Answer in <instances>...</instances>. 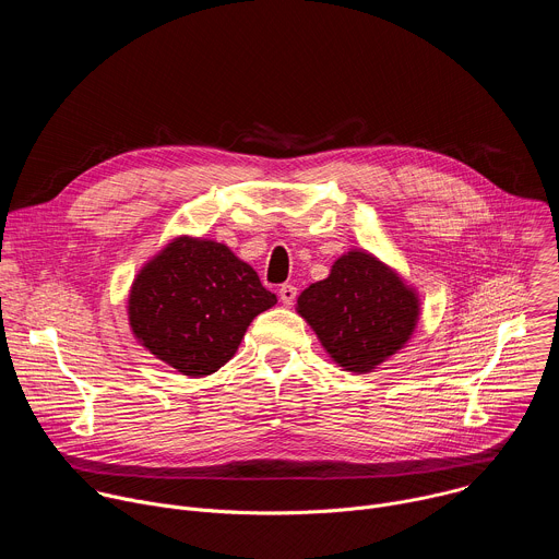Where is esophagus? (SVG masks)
<instances>
[{"instance_id": "1", "label": "esophagus", "mask_w": 559, "mask_h": 559, "mask_svg": "<svg viewBox=\"0 0 559 559\" xmlns=\"http://www.w3.org/2000/svg\"><path fill=\"white\" fill-rule=\"evenodd\" d=\"M296 294H298V292H296L294 285H287V283H285V285L278 287V296H281V302H283V305H294Z\"/></svg>"}]
</instances>
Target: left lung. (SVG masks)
Here are the masks:
<instances>
[{"instance_id": "obj_1", "label": "left lung", "mask_w": 559, "mask_h": 559, "mask_svg": "<svg viewBox=\"0 0 559 559\" xmlns=\"http://www.w3.org/2000/svg\"><path fill=\"white\" fill-rule=\"evenodd\" d=\"M296 311L338 367L369 373L412 341L420 298L371 252L349 250L334 261L328 278L298 296Z\"/></svg>"}]
</instances>
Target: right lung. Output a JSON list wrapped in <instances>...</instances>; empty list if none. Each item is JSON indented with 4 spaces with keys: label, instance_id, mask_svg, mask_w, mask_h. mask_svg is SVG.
<instances>
[{
    "label": "right lung",
    "instance_id": "obj_1",
    "mask_svg": "<svg viewBox=\"0 0 559 559\" xmlns=\"http://www.w3.org/2000/svg\"><path fill=\"white\" fill-rule=\"evenodd\" d=\"M274 305L252 265L212 238L183 234L134 276L128 323L154 358L203 378L236 354L250 323Z\"/></svg>",
    "mask_w": 559,
    "mask_h": 559
}]
</instances>
